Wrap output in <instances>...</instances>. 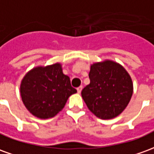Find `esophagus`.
Instances as JSON below:
<instances>
[{
	"label": "esophagus",
	"mask_w": 154,
	"mask_h": 154,
	"mask_svg": "<svg viewBox=\"0 0 154 154\" xmlns=\"http://www.w3.org/2000/svg\"><path fill=\"white\" fill-rule=\"evenodd\" d=\"M77 92L80 94L81 91H82V86H80V87H77Z\"/></svg>",
	"instance_id": "obj_1"
}]
</instances>
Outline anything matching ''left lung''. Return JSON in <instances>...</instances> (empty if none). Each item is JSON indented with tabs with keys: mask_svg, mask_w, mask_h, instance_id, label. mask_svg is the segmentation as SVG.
I'll use <instances>...</instances> for the list:
<instances>
[{
	"mask_svg": "<svg viewBox=\"0 0 154 154\" xmlns=\"http://www.w3.org/2000/svg\"><path fill=\"white\" fill-rule=\"evenodd\" d=\"M90 84L82 91L88 109L102 119H113L128 106L133 82L127 71L116 62L106 60L92 64Z\"/></svg>",
	"mask_w": 154,
	"mask_h": 154,
	"instance_id": "left-lung-1",
	"label": "left lung"
}]
</instances>
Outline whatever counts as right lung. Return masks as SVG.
Here are the masks:
<instances>
[{"mask_svg":"<svg viewBox=\"0 0 154 154\" xmlns=\"http://www.w3.org/2000/svg\"><path fill=\"white\" fill-rule=\"evenodd\" d=\"M77 90L63 72L60 63L37 67L26 73L20 85V95L27 110L39 119L57 115Z\"/></svg>","mask_w":154,"mask_h":154,"instance_id":"add662e5","label":"right lung"}]
</instances>
